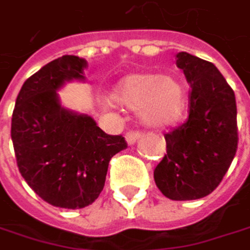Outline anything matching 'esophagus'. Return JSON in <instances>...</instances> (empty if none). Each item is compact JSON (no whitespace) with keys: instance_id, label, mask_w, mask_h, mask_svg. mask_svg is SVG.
<instances>
[{"instance_id":"34e87169","label":"esophagus","mask_w":250,"mask_h":250,"mask_svg":"<svg viewBox=\"0 0 250 250\" xmlns=\"http://www.w3.org/2000/svg\"><path fill=\"white\" fill-rule=\"evenodd\" d=\"M140 136H142V133L139 130H130V131L125 133V140H127L128 145H133L136 140L140 139Z\"/></svg>"}]
</instances>
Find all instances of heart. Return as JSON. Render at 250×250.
Listing matches in <instances>:
<instances>
[{
  "label": "heart",
  "mask_w": 250,
  "mask_h": 250,
  "mask_svg": "<svg viewBox=\"0 0 250 250\" xmlns=\"http://www.w3.org/2000/svg\"><path fill=\"white\" fill-rule=\"evenodd\" d=\"M117 100L131 110H142V119L153 127H171L182 120L187 110L185 91L176 81L156 74L125 78Z\"/></svg>",
  "instance_id": "1"
}]
</instances>
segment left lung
I'll return each instance as SVG.
<instances>
[{
  "instance_id": "obj_1",
  "label": "left lung",
  "mask_w": 250,
  "mask_h": 250,
  "mask_svg": "<svg viewBox=\"0 0 250 250\" xmlns=\"http://www.w3.org/2000/svg\"><path fill=\"white\" fill-rule=\"evenodd\" d=\"M176 66L189 83L188 117L165 134L167 155L153 171L161 192L175 201L198 200L222 182L237 150V110L231 86L211 63L187 52Z\"/></svg>"
}]
</instances>
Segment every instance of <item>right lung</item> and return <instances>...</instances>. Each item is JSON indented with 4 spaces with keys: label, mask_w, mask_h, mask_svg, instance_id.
Returning a JSON list of instances; mask_svg holds the SVG:
<instances>
[{
    "label": "right lung",
    "mask_w": 250,
    "mask_h": 250,
    "mask_svg": "<svg viewBox=\"0 0 250 250\" xmlns=\"http://www.w3.org/2000/svg\"><path fill=\"white\" fill-rule=\"evenodd\" d=\"M85 59L65 55L44 65L21 86L11 119L17 167L46 203L83 208L101 194L110 159L127 147L125 137L107 134L88 117L61 107L56 89L82 79Z\"/></svg>",
    "instance_id": "right-lung-1"
}]
</instances>
